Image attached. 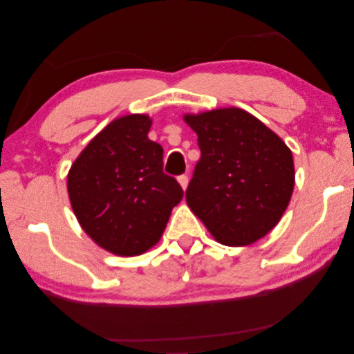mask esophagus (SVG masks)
I'll list each match as a JSON object with an SVG mask.
<instances>
[{"label":"esophagus","mask_w":354,"mask_h":354,"mask_svg":"<svg viewBox=\"0 0 354 354\" xmlns=\"http://www.w3.org/2000/svg\"><path fill=\"white\" fill-rule=\"evenodd\" d=\"M177 180H178V183H180V187L183 188V191L188 188V182H189V178H188V176H185V174H183V176H178V178H177Z\"/></svg>","instance_id":"esophagus-1"}]
</instances>
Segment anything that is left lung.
<instances>
[{
  "mask_svg": "<svg viewBox=\"0 0 354 354\" xmlns=\"http://www.w3.org/2000/svg\"><path fill=\"white\" fill-rule=\"evenodd\" d=\"M202 157L187 203L218 243L241 247L266 236L289 205L295 172L290 149L238 107L185 115Z\"/></svg>",
  "mask_w": 354,
  "mask_h": 354,
  "instance_id": "obj_1",
  "label": "left lung"
}]
</instances>
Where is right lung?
<instances>
[{"instance_id": "right-lung-1", "label": "right lung", "mask_w": 354, "mask_h": 354, "mask_svg": "<svg viewBox=\"0 0 354 354\" xmlns=\"http://www.w3.org/2000/svg\"><path fill=\"white\" fill-rule=\"evenodd\" d=\"M152 120L111 121L68 172V196L80 227L120 257L141 255L158 243L183 189L163 172V147L147 138Z\"/></svg>"}]
</instances>
